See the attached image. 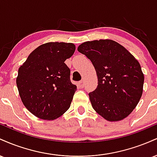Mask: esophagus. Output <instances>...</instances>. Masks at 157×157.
<instances>
[{"instance_id":"1","label":"esophagus","mask_w":157,"mask_h":157,"mask_svg":"<svg viewBox=\"0 0 157 157\" xmlns=\"http://www.w3.org/2000/svg\"><path fill=\"white\" fill-rule=\"evenodd\" d=\"M84 86H85V82H84L83 80H81L78 82V86L80 88H81V89H82V88H83Z\"/></svg>"}]
</instances>
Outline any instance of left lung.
<instances>
[{
  "mask_svg": "<svg viewBox=\"0 0 157 157\" xmlns=\"http://www.w3.org/2000/svg\"><path fill=\"white\" fill-rule=\"evenodd\" d=\"M77 51L92 63L98 86L89 93L94 111L110 122L127 117L141 98L144 75L137 60L112 40L82 43Z\"/></svg>",
  "mask_w": 157,
  "mask_h": 157,
  "instance_id": "obj_1",
  "label": "left lung"
}]
</instances>
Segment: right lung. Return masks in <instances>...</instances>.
<instances>
[{
    "mask_svg": "<svg viewBox=\"0 0 157 157\" xmlns=\"http://www.w3.org/2000/svg\"><path fill=\"white\" fill-rule=\"evenodd\" d=\"M75 51L71 43H46L20 66L16 78L20 97L37 117L54 120L69 109L77 86L70 81V69L64 62Z\"/></svg>",
    "mask_w": 157,
    "mask_h": 157,
    "instance_id": "1",
    "label": "right lung"
}]
</instances>
